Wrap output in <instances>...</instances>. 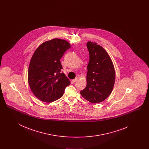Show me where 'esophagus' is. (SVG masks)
Segmentation results:
<instances>
[{
	"instance_id": "obj_1",
	"label": "esophagus",
	"mask_w": 149,
	"mask_h": 149,
	"mask_svg": "<svg viewBox=\"0 0 149 149\" xmlns=\"http://www.w3.org/2000/svg\"><path fill=\"white\" fill-rule=\"evenodd\" d=\"M77 81V79H73V80H72V81L73 83H75Z\"/></svg>"
}]
</instances>
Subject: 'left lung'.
Here are the masks:
<instances>
[{"label": "left lung", "mask_w": 149, "mask_h": 149, "mask_svg": "<svg viewBox=\"0 0 149 149\" xmlns=\"http://www.w3.org/2000/svg\"><path fill=\"white\" fill-rule=\"evenodd\" d=\"M86 46L89 53L87 66L86 86L80 94L93 103L103 102L111 94L115 82V70L106 51L95 42L89 41Z\"/></svg>", "instance_id": "obj_1"}]
</instances>
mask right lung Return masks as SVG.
Returning a JSON list of instances; mask_svg holds the SVG:
<instances>
[{"mask_svg": "<svg viewBox=\"0 0 149 149\" xmlns=\"http://www.w3.org/2000/svg\"><path fill=\"white\" fill-rule=\"evenodd\" d=\"M71 45L66 41L52 39L36 50L29 65L28 81L33 94L43 102L50 103L60 98L70 84L66 77L60 59Z\"/></svg>", "mask_w": 149, "mask_h": 149, "instance_id": "right-lung-1", "label": "right lung"}]
</instances>
